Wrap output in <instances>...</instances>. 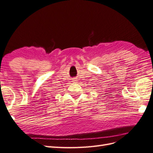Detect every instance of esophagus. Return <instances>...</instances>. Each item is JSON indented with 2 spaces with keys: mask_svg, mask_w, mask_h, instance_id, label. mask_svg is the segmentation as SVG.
<instances>
[{
  "mask_svg": "<svg viewBox=\"0 0 153 153\" xmlns=\"http://www.w3.org/2000/svg\"><path fill=\"white\" fill-rule=\"evenodd\" d=\"M72 82H77V80L76 79H74L73 81H72Z\"/></svg>",
  "mask_w": 153,
  "mask_h": 153,
  "instance_id": "34e87169",
  "label": "esophagus"
}]
</instances>
